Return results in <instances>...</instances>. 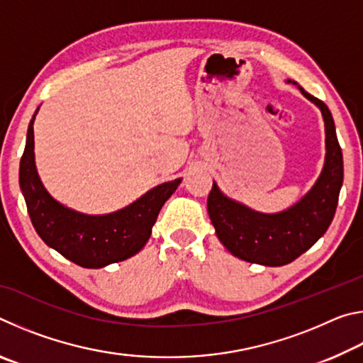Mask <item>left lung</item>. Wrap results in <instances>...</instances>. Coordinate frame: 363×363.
I'll return each mask as SVG.
<instances>
[{"mask_svg": "<svg viewBox=\"0 0 363 363\" xmlns=\"http://www.w3.org/2000/svg\"><path fill=\"white\" fill-rule=\"evenodd\" d=\"M320 107L327 134V158L315 186L290 210L261 214L235 203L219 192L216 184L208 195V214L220 243L233 256L262 266H285L320 238L335 218L342 186V152L331 112L317 97L299 88Z\"/></svg>", "mask_w": 363, "mask_h": 363, "instance_id": "8db88e82", "label": "left lung"}]
</instances>
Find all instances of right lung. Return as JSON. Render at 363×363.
Instances as JSON below:
<instances>
[{"instance_id":"1","label":"right lung","mask_w":363,"mask_h":363,"mask_svg":"<svg viewBox=\"0 0 363 363\" xmlns=\"http://www.w3.org/2000/svg\"><path fill=\"white\" fill-rule=\"evenodd\" d=\"M33 147L32 120L19 169V182L30 219L48 247L82 267L99 269L125 261L143 250L160 210L181 182L174 179L157 186L116 213L88 216L69 210L46 192L36 173Z\"/></svg>"}]
</instances>
